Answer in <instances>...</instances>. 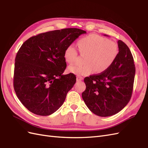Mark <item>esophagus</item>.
<instances>
[{
    "mask_svg": "<svg viewBox=\"0 0 148 148\" xmlns=\"http://www.w3.org/2000/svg\"><path fill=\"white\" fill-rule=\"evenodd\" d=\"M83 78L82 77H79V76H77V82H80V81H82V80H83Z\"/></svg>",
    "mask_w": 148,
    "mask_h": 148,
    "instance_id": "esophagus-1",
    "label": "esophagus"
}]
</instances>
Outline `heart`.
<instances>
[{
  "label": "heart",
  "mask_w": 148,
  "mask_h": 148,
  "mask_svg": "<svg viewBox=\"0 0 148 148\" xmlns=\"http://www.w3.org/2000/svg\"><path fill=\"white\" fill-rule=\"evenodd\" d=\"M80 52L86 53L84 65L75 64L69 66V72L79 76H86L95 72H104L112 65L119 53L117 44L99 35L92 34L82 38L78 41ZM78 52L73 44L65 49L64 59L69 64L77 59Z\"/></svg>",
  "instance_id": "b5f03b06"
}]
</instances>
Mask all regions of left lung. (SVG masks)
Segmentation results:
<instances>
[{
    "label": "left lung",
    "instance_id": "obj_1",
    "mask_svg": "<svg viewBox=\"0 0 148 148\" xmlns=\"http://www.w3.org/2000/svg\"><path fill=\"white\" fill-rule=\"evenodd\" d=\"M118 56L108 69L84 79L86 88L82 93L83 99L88 109L100 117L119 112L132 95L135 75L133 57L121 40L118 41Z\"/></svg>",
    "mask_w": 148,
    "mask_h": 148
}]
</instances>
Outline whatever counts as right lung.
<instances>
[{"label":"right lung","instance_id":"obj_1","mask_svg":"<svg viewBox=\"0 0 148 148\" xmlns=\"http://www.w3.org/2000/svg\"><path fill=\"white\" fill-rule=\"evenodd\" d=\"M85 33L78 28L54 30L31 37L22 44L15 58L13 87L28 110L47 116L63 104L76 82L74 74L63 75L65 49Z\"/></svg>","mask_w":148,"mask_h":148}]
</instances>
